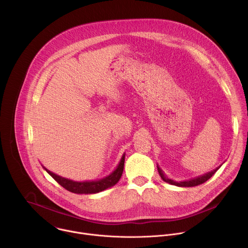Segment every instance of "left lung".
<instances>
[{"label":"left lung","instance_id":"obj_1","mask_svg":"<svg viewBox=\"0 0 248 248\" xmlns=\"http://www.w3.org/2000/svg\"><path fill=\"white\" fill-rule=\"evenodd\" d=\"M221 167V166H220ZM220 167H218L217 169H215V170H211V171H209V172H207V173H204V174H202V175H199V176H197V178H193V179H190V180H188V181H185V182H174V181H172V180H170V179H168L167 176L164 174V172H163V170L159 168V166H157V168H158V171H159V174H160V176L162 178V180L164 181V182H166V183H168V184H170V185H172V186H182V187H191V186H199V185H201V184H203V183H205V182H207L212 175H213L219 169H220Z\"/></svg>","mask_w":248,"mask_h":248}]
</instances>
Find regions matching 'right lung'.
<instances>
[{
    "instance_id": "1",
    "label": "right lung",
    "mask_w": 248,
    "mask_h": 248,
    "mask_svg": "<svg viewBox=\"0 0 248 248\" xmlns=\"http://www.w3.org/2000/svg\"><path fill=\"white\" fill-rule=\"evenodd\" d=\"M124 154L123 155L117 169L111 174L106 176V178L102 180L92 181V182H74L72 180L62 178V176H60L50 171L45 167L43 168L59 185H61L66 190L74 193H78V194H93V193H98L100 191H103L111 186H114L121 179L124 171Z\"/></svg>"
}]
</instances>
